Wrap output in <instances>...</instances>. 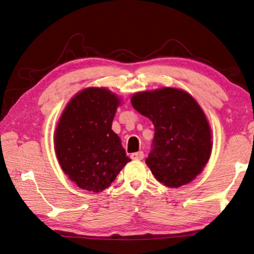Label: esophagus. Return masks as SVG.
Here are the masks:
<instances>
[{"label": "esophagus", "instance_id": "obj_1", "mask_svg": "<svg viewBox=\"0 0 254 254\" xmlns=\"http://www.w3.org/2000/svg\"><path fill=\"white\" fill-rule=\"evenodd\" d=\"M143 158H144V153L142 151L134 152L131 154V159H133V160H142Z\"/></svg>", "mask_w": 254, "mask_h": 254}]
</instances>
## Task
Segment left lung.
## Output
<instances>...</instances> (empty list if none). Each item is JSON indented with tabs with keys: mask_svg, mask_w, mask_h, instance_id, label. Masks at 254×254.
Wrapping results in <instances>:
<instances>
[{
	"mask_svg": "<svg viewBox=\"0 0 254 254\" xmlns=\"http://www.w3.org/2000/svg\"><path fill=\"white\" fill-rule=\"evenodd\" d=\"M131 103L154 124L151 151L145 163L159 182L170 188L190 183L207 163L212 134L203 110L177 88L136 93Z\"/></svg>",
	"mask_w": 254,
	"mask_h": 254,
	"instance_id": "8db88e82",
	"label": "left lung"
}]
</instances>
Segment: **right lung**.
Wrapping results in <instances>:
<instances>
[{
    "mask_svg": "<svg viewBox=\"0 0 254 254\" xmlns=\"http://www.w3.org/2000/svg\"><path fill=\"white\" fill-rule=\"evenodd\" d=\"M119 104L105 88H86L68 103L59 120L56 154L64 173L79 188L104 190L130 161L112 130Z\"/></svg>",
    "mask_w": 254,
    "mask_h": 254,
    "instance_id": "1",
    "label": "right lung"
}]
</instances>
